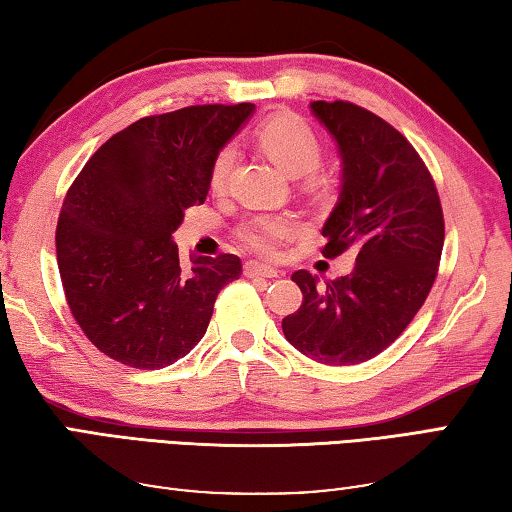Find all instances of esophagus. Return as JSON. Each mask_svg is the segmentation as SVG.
Masks as SVG:
<instances>
[{
    "label": "esophagus",
    "mask_w": 512,
    "mask_h": 512,
    "mask_svg": "<svg viewBox=\"0 0 512 512\" xmlns=\"http://www.w3.org/2000/svg\"><path fill=\"white\" fill-rule=\"evenodd\" d=\"M245 274L249 276V279H254V276H263V279H276V276H279V270H274V267L263 265V263H247Z\"/></svg>",
    "instance_id": "obj_1"
}]
</instances>
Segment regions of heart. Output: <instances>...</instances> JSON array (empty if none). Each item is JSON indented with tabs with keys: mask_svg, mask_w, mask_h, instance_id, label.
Listing matches in <instances>:
<instances>
[{
	"mask_svg": "<svg viewBox=\"0 0 512 512\" xmlns=\"http://www.w3.org/2000/svg\"><path fill=\"white\" fill-rule=\"evenodd\" d=\"M258 142L281 170L295 174V177L315 170L322 158L320 138L295 115H279L267 120L258 129ZM233 161H236V147L224 145L211 167L213 188L224 186L231 174ZM297 226L295 215L290 213H263L242 224L240 240L256 254L274 256L283 242L295 236Z\"/></svg>",
	"mask_w": 512,
	"mask_h": 512,
	"instance_id": "obj_1",
	"label": "heart"
}]
</instances>
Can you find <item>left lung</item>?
Masks as SVG:
<instances>
[{"label": "left lung", "mask_w": 512, "mask_h": 512, "mask_svg": "<svg viewBox=\"0 0 512 512\" xmlns=\"http://www.w3.org/2000/svg\"><path fill=\"white\" fill-rule=\"evenodd\" d=\"M340 154L338 204L324 222V256L351 249V274L320 281L297 270L304 304L283 333L324 365H356L390 347L420 311L438 274L445 220L438 190L413 145L365 108L311 102Z\"/></svg>", "instance_id": "8db88e82"}]
</instances>
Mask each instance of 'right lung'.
<instances>
[{"instance_id":"add662e5","label":"right lung","mask_w":512,"mask_h":512,"mask_svg":"<svg viewBox=\"0 0 512 512\" xmlns=\"http://www.w3.org/2000/svg\"><path fill=\"white\" fill-rule=\"evenodd\" d=\"M254 104L188 106L142 117L108 138L67 190L56 261L74 320L102 354L158 370L204 338L215 299L240 279L238 256L190 254L172 233L204 204L220 149Z\"/></svg>"}]
</instances>
